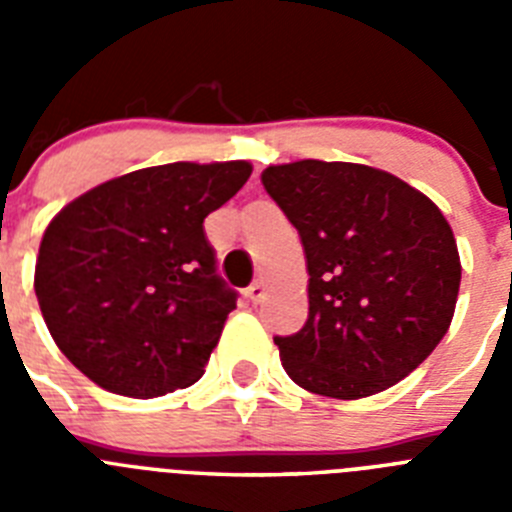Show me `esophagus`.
<instances>
[{
  "mask_svg": "<svg viewBox=\"0 0 512 512\" xmlns=\"http://www.w3.org/2000/svg\"><path fill=\"white\" fill-rule=\"evenodd\" d=\"M246 297L253 302V305L264 300V282H253L251 287L246 289Z\"/></svg>",
  "mask_w": 512,
  "mask_h": 512,
  "instance_id": "34e87169",
  "label": "esophagus"
}]
</instances>
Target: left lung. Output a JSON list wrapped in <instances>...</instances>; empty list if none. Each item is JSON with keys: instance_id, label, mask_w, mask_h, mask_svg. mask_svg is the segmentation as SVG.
<instances>
[{"instance_id": "8db88e82", "label": "left lung", "mask_w": 512, "mask_h": 512, "mask_svg": "<svg viewBox=\"0 0 512 512\" xmlns=\"http://www.w3.org/2000/svg\"><path fill=\"white\" fill-rule=\"evenodd\" d=\"M264 189L302 238L307 320L277 336L284 372L315 395H377L438 346L459 295L454 233L425 194L343 161L269 166Z\"/></svg>"}]
</instances>
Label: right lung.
Instances as JSON below:
<instances>
[{
    "instance_id": "right-lung-1",
    "label": "right lung",
    "mask_w": 512,
    "mask_h": 512,
    "mask_svg": "<svg viewBox=\"0 0 512 512\" xmlns=\"http://www.w3.org/2000/svg\"><path fill=\"white\" fill-rule=\"evenodd\" d=\"M248 176L246 161L151 166L99 184L53 217L35 295L81 374L143 400L205 374L238 300L217 274L205 217Z\"/></svg>"
}]
</instances>
